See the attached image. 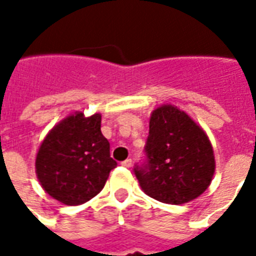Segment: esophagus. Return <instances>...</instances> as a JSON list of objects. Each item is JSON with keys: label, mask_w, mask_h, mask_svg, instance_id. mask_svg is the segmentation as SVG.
<instances>
[{"label": "esophagus", "mask_w": 256, "mask_h": 256, "mask_svg": "<svg viewBox=\"0 0 256 256\" xmlns=\"http://www.w3.org/2000/svg\"><path fill=\"white\" fill-rule=\"evenodd\" d=\"M132 160H130V158H128V160H124L120 164H122L124 168H130V166H132Z\"/></svg>", "instance_id": "esophagus-1"}]
</instances>
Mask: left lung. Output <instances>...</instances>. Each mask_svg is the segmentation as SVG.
I'll use <instances>...</instances> for the list:
<instances>
[{
  "label": "left lung",
  "mask_w": 256,
  "mask_h": 256,
  "mask_svg": "<svg viewBox=\"0 0 256 256\" xmlns=\"http://www.w3.org/2000/svg\"><path fill=\"white\" fill-rule=\"evenodd\" d=\"M144 152L148 164L134 172L144 192L160 202L183 204L210 186L215 156L208 136L188 114L172 104L152 110Z\"/></svg>",
  "instance_id": "1"
}]
</instances>
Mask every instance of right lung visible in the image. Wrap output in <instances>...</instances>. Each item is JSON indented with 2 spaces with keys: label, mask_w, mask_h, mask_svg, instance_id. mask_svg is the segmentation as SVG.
<instances>
[{
  "label": "right lung",
  "mask_w": 256,
  "mask_h": 256,
  "mask_svg": "<svg viewBox=\"0 0 256 256\" xmlns=\"http://www.w3.org/2000/svg\"><path fill=\"white\" fill-rule=\"evenodd\" d=\"M116 162L100 132V114L76 112L58 122L42 140L36 174L42 188L58 202L78 206L94 198Z\"/></svg>",
  "instance_id": "obj_1"
}]
</instances>
